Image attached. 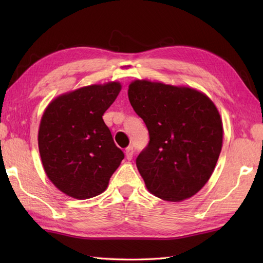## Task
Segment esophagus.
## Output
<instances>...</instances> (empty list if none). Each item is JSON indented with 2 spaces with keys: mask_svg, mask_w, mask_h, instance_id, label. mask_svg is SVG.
<instances>
[{
  "mask_svg": "<svg viewBox=\"0 0 263 263\" xmlns=\"http://www.w3.org/2000/svg\"><path fill=\"white\" fill-rule=\"evenodd\" d=\"M125 157L127 160H131L133 157V148L132 147H127L125 149Z\"/></svg>",
  "mask_w": 263,
  "mask_h": 263,
  "instance_id": "obj_1",
  "label": "esophagus"
}]
</instances>
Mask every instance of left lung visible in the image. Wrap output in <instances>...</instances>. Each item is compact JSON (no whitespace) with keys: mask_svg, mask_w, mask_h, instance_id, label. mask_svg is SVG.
<instances>
[{"mask_svg":"<svg viewBox=\"0 0 263 263\" xmlns=\"http://www.w3.org/2000/svg\"><path fill=\"white\" fill-rule=\"evenodd\" d=\"M128 100L150 141L137 167L148 191L171 202L193 197L209 181L221 152L219 110L202 91L147 79L128 85Z\"/></svg>","mask_w":263,"mask_h":263,"instance_id":"obj_1","label":"left lung"}]
</instances>
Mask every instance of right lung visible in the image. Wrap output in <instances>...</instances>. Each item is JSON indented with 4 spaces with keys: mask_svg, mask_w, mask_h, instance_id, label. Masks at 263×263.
<instances>
[{
    "mask_svg": "<svg viewBox=\"0 0 263 263\" xmlns=\"http://www.w3.org/2000/svg\"><path fill=\"white\" fill-rule=\"evenodd\" d=\"M122 89L108 81L60 95L47 105L38 128V148L48 180L78 200L103 193L124 154L103 115Z\"/></svg>",
    "mask_w": 263,
    "mask_h": 263,
    "instance_id": "add662e5",
    "label": "right lung"
}]
</instances>
